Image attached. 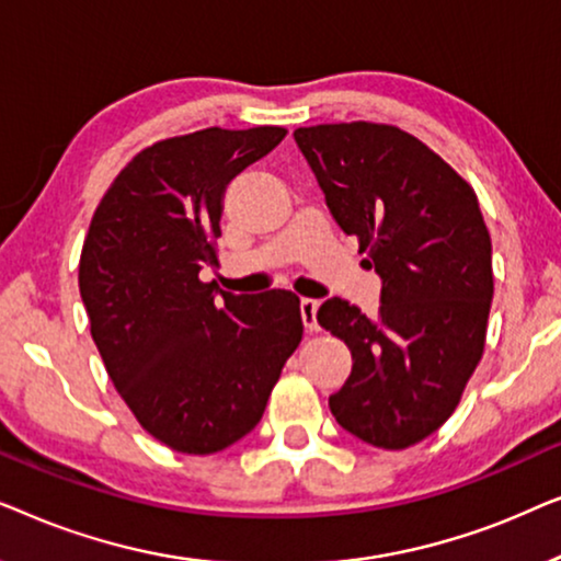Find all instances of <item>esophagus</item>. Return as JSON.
Returning <instances> with one entry per match:
<instances>
[{
  "label": "esophagus",
  "instance_id": "obj_1",
  "mask_svg": "<svg viewBox=\"0 0 561 561\" xmlns=\"http://www.w3.org/2000/svg\"><path fill=\"white\" fill-rule=\"evenodd\" d=\"M317 311H319V301H313V298H301V319H304L306 332H317L319 329Z\"/></svg>",
  "mask_w": 561,
  "mask_h": 561
}]
</instances>
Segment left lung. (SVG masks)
<instances>
[{"label": "left lung", "instance_id": "obj_1", "mask_svg": "<svg viewBox=\"0 0 561 561\" xmlns=\"http://www.w3.org/2000/svg\"><path fill=\"white\" fill-rule=\"evenodd\" d=\"M294 137L336 225L382 278L378 317L336 296L317 311L352 352L329 409L357 439L405 449L455 413L485 350L493 248L478 194L396 125L340 122Z\"/></svg>", "mask_w": 561, "mask_h": 561}]
</instances>
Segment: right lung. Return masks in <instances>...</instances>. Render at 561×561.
<instances>
[{
    "instance_id": "right-lung-1",
    "label": "right lung",
    "mask_w": 561,
    "mask_h": 561,
    "mask_svg": "<svg viewBox=\"0 0 561 561\" xmlns=\"http://www.w3.org/2000/svg\"><path fill=\"white\" fill-rule=\"evenodd\" d=\"M286 127H206L137 152L91 217L79 288L106 373L145 432L214 455L263 419L304 336L298 296H232L198 278L219 265L221 196Z\"/></svg>"
}]
</instances>
